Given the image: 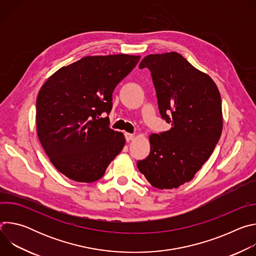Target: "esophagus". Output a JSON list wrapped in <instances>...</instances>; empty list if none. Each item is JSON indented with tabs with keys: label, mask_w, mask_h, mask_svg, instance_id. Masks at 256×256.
Listing matches in <instances>:
<instances>
[{
	"label": "esophagus",
	"mask_w": 256,
	"mask_h": 256,
	"mask_svg": "<svg viewBox=\"0 0 256 256\" xmlns=\"http://www.w3.org/2000/svg\"><path fill=\"white\" fill-rule=\"evenodd\" d=\"M134 138V134L126 132V142H130V140H132Z\"/></svg>",
	"instance_id": "obj_1"
}]
</instances>
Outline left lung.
Returning a JSON list of instances; mask_svg holds the SVG:
<instances>
[{"mask_svg":"<svg viewBox=\"0 0 256 256\" xmlns=\"http://www.w3.org/2000/svg\"><path fill=\"white\" fill-rule=\"evenodd\" d=\"M159 112L171 128L149 138L151 152L138 168L152 186L177 188L190 181L212 155L223 130L222 101L212 78L178 52L149 54Z\"/></svg>","mask_w":256,"mask_h":256,"instance_id":"obj_1","label":"left lung"}]
</instances>
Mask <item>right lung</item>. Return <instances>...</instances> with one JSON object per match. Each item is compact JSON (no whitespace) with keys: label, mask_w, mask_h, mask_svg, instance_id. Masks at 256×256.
Returning a JSON list of instances; mask_svg holds the SVG:
<instances>
[{"label":"right lung","mask_w":256,"mask_h":256,"mask_svg":"<svg viewBox=\"0 0 256 256\" xmlns=\"http://www.w3.org/2000/svg\"><path fill=\"white\" fill-rule=\"evenodd\" d=\"M140 56H89L62 66L40 88L36 99V130L58 171L78 182L100 179L126 144L109 128L112 93Z\"/></svg>","instance_id":"obj_1"}]
</instances>
